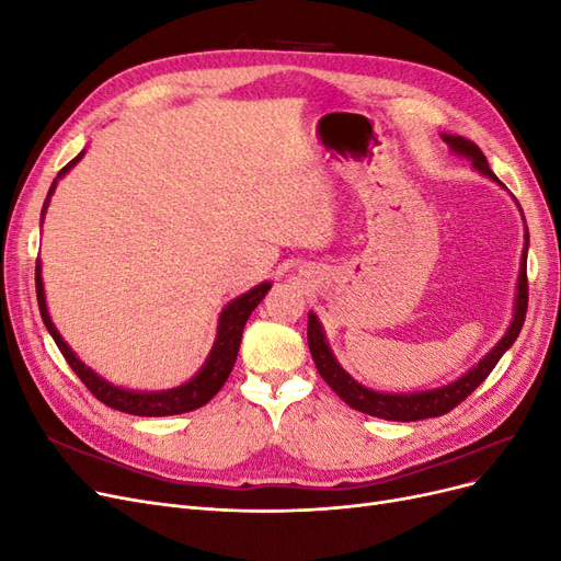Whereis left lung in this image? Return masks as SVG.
<instances>
[{"label":"left lung","mask_w":561,"mask_h":561,"mask_svg":"<svg viewBox=\"0 0 561 561\" xmlns=\"http://www.w3.org/2000/svg\"><path fill=\"white\" fill-rule=\"evenodd\" d=\"M443 140L449 145L454 154H461L472 161L474 171H480L489 180H494L503 184L486 163V157L482 154V149L461 138V135H443ZM526 250H529V233H526V243L522 252V266H519V278H517V295H515V313L511 320V328L503 334L501 342L491 348L484 358L474 365L470 371H466L463 377H458L456 381L431 388V390H416V393H379V390H371L363 383L355 381L348 371L336 363L332 348L328 346L325 332H322V325L316 313H309V348L313 355V363L320 371V377L325 379V383L334 390V393L342 398L353 410H358L363 414L386 419V421H421V419H431V416H443L451 412L456 404H461L474 388H478L486 377L489 371L496 367V363L503 358V353L515 344V339L522 332L524 318H526V307H529V283H526Z\"/></svg>","instance_id":"1"}]
</instances>
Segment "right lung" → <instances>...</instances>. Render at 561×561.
Returning <instances> with one entry per match:
<instances>
[{
  "label": "right lung",
  "mask_w": 561,
  "mask_h": 561,
  "mask_svg": "<svg viewBox=\"0 0 561 561\" xmlns=\"http://www.w3.org/2000/svg\"><path fill=\"white\" fill-rule=\"evenodd\" d=\"M83 157V151L79 157H75L70 163H67L62 171L58 173V178L54 180L48 190V196L44 201L42 215L46 213L48 198L56 190V182L70 171L72 165H77V161ZM35 283H37V301H39V313L44 325L48 330V334L54 336L56 346L60 348V353L65 355L67 365L75 369V375L87 383V388L91 393L105 402L112 410L126 412V414H135V416H173V414H184L198 410L206 402L213 400V396L217 393L219 388L225 386V381L229 379L236 355H239L241 348V336H243V328L250 318V313L254 311V307L264 299V295L271 290V283H260L257 287H252L245 295L236 297L233 301H229L225 311L219 313V322H217V336L213 351L208 355L206 365L201 367L198 375L194 379H190L186 383L178 386V388H168V390H126L122 386H114L110 381H105L103 377H98L91 367L83 365L75 351L65 344V339L60 336V332L56 330L54 322H50L48 309H46V297H44V280H42V262L37 260V268H35Z\"/></svg>",
  "instance_id": "add662e5"
}]
</instances>
